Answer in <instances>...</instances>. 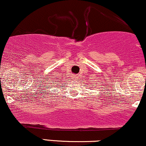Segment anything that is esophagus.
<instances>
[{"label":"esophagus","instance_id":"34e87169","mask_svg":"<svg viewBox=\"0 0 146 146\" xmlns=\"http://www.w3.org/2000/svg\"><path fill=\"white\" fill-rule=\"evenodd\" d=\"M73 78H74V79H77L76 75H73Z\"/></svg>","mask_w":146,"mask_h":146}]
</instances>
